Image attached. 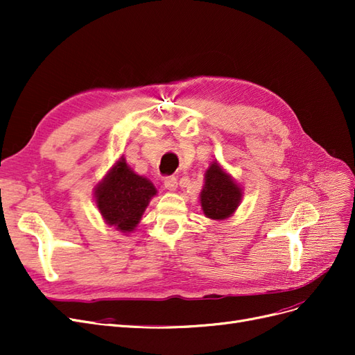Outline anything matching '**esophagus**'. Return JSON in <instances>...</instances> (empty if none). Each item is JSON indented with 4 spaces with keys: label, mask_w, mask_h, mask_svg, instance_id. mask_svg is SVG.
<instances>
[{
    "label": "esophagus",
    "mask_w": 355,
    "mask_h": 355,
    "mask_svg": "<svg viewBox=\"0 0 355 355\" xmlns=\"http://www.w3.org/2000/svg\"><path fill=\"white\" fill-rule=\"evenodd\" d=\"M164 187L168 191H176L178 188V179L175 176H168L164 179Z\"/></svg>",
    "instance_id": "obj_1"
}]
</instances>
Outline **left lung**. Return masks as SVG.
<instances>
[{"instance_id":"1","label":"left lung","mask_w":355,"mask_h":355,"mask_svg":"<svg viewBox=\"0 0 355 355\" xmlns=\"http://www.w3.org/2000/svg\"><path fill=\"white\" fill-rule=\"evenodd\" d=\"M243 200V188L216 159L211 161L204 173V185L200 192V204L204 216L213 220L228 219L239 209Z\"/></svg>"}]
</instances>
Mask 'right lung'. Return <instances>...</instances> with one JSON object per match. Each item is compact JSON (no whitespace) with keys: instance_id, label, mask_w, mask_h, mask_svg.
<instances>
[{"instance_id":"right-lung-1","label":"right lung","mask_w":355,"mask_h":355,"mask_svg":"<svg viewBox=\"0 0 355 355\" xmlns=\"http://www.w3.org/2000/svg\"><path fill=\"white\" fill-rule=\"evenodd\" d=\"M93 196L105 223L127 235L137 228L157 188L145 176L135 173L121 157L96 184Z\"/></svg>"}]
</instances>
